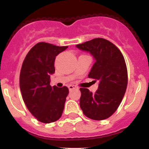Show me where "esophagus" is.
<instances>
[{"instance_id": "1", "label": "esophagus", "mask_w": 149, "mask_h": 149, "mask_svg": "<svg viewBox=\"0 0 149 149\" xmlns=\"http://www.w3.org/2000/svg\"><path fill=\"white\" fill-rule=\"evenodd\" d=\"M68 89H69V90H72V89H75L76 86H74V85H69V86H68Z\"/></svg>"}]
</instances>
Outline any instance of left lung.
Returning <instances> with one entry per match:
<instances>
[{
  "instance_id": "obj_1",
  "label": "left lung",
  "mask_w": 149,
  "mask_h": 149,
  "mask_svg": "<svg viewBox=\"0 0 149 149\" xmlns=\"http://www.w3.org/2000/svg\"><path fill=\"white\" fill-rule=\"evenodd\" d=\"M76 47L93 56L95 62L88 77L98 81V89L94 94L86 88L80 89V107L89 119H107L119 107L127 88V72L123 55L115 45L101 38Z\"/></svg>"
}]
</instances>
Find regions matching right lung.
Segmentation results:
<instances>
[{"instance_id": "right-lung-1", "label": "right lung", "mask_w": 149, "mask_h": 149, "mask_svg": "<svg viewBox=\"0 0 149 149\" xmlns=\"http://www.w3.org/2000/svg\"><path fill=\"white\" fill-rule=\"evenodd\" d=\"M67 48L37 43L22 64L19 80L22 98L29 111L43 123L58 120L64 110L68 89L51 86L50 77L55 72L56 56Z\"/></svg>"}]
</instances>
